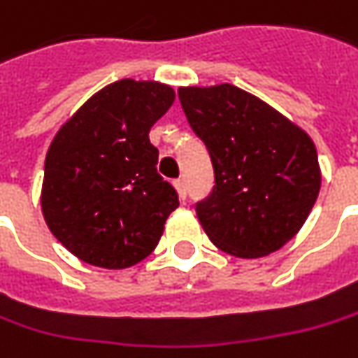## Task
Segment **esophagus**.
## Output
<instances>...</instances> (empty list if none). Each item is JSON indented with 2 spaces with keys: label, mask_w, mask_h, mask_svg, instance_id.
<instances>
[{
  "label": "esophagus",
  "mask_w": 358,
  "mask_h": 358,
  "mask_svg": "<svg viewBox=\"0 0 358 358\" xmlns=\"http://www.w3.org/2000/svg\"><path fill=\"white\" fill-rule=\"evenodd\" d=\"M173 185H175V189H177V193H179V197H181V199H185V197H187V185H185V179H177Z\"/></svg>",
  "instance_id": "1"
}]
</instances>
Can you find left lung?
<instances>
[{
    "label": "left lung",
    "instance_id": "8db88e82",
    "mask_svg": "<svg viewBox=\"0 0 358 358\" xmlns=\"http://www.w3.org/2000/svg\"><path fill=\"white\" fill-rule=\"evenodd\" d=\"M191 129L206 143L215 187L197 220L220 250L262 258L294 238L320 191L310 134L234 84L181 86Z\"/></svg>",
    "mask_w": 358,
    "mask_h": 358
}]
</instances>
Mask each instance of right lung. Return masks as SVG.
Returning a JSON list of instances; mask_svg holds the SVG:
<instances>
[{
    "mask_svg": "<svg viewBox=\"0 0 358 358\" xmlns=\"http://www.w3.org/2000/svg\"><path fill=\"white\" fill-rule=\"evenodd\" d=\"M173 100L169 84L122 78L92 94L52 138L42 213L82 262L124 270L157 248L179 199L157 173L149 131Z\"/></svg>",
    "mask_w": 358,
    "mask_h": 358,
    "instance_id": "right-lung-1",
    "label": "right lung"
}]
</instances>
